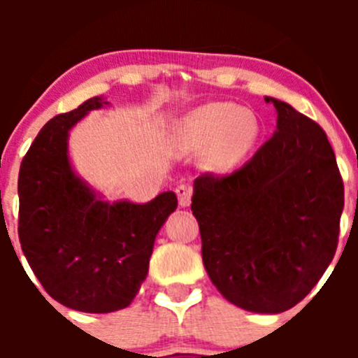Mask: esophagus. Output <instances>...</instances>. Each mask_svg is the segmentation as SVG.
Listing matches in <instances>:
<instances>
[{
    "mask_svg": "<svg viewBox=\"0 0 358 358\" xmlns=\"http://www.w3.org/2000/svg\"><path fill=\"white\" fill-rule=\"evenodd\" d=\"M176 196H178V204L182 208H187L190 206V199H192V187L189 183H182V185L176 187Z\"/></svg>",
    "mask_w": 358,
    "mask_h": 358,
    "instance_id": "34e87169",
    "label": "esophagus"
}]
</instances>
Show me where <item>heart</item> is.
<instances>
[{
  "mask_svg": "<svg viewBox=\"0 0 358 358\" xmlns=\"http://www.w3.org/2000/svg\"><path fill=\"white\" fill-rule=\"evenodd\" d=\"M259 131L262 128L255 112L232 102H215L187 115L178 135L187 149L213 145V162L216 166H232L255 147Z\"/></svg>",
  "mask_w": 358,
  "mask_h": 358,
  "instance_id": "1",
  "label": "heart"
}]
</instances>
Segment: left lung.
Here are the masks:
<instances>
[{
    "label": "left lung",
    "instance_id": "obj_1",
    "mask_svg": "<svg viewBox=\"0 0 358 358\" xmlns=\"http://www.w3.org/2000/svg\"><path fill=\"white\" fill-rule=\"evenodd\" d=\"M277 131L230 175L194 182L202 262L216 289L256 313L292 308L313 289L338 248L345 187L326 131L289 103Z\"/></svg>",
    "mask_w": 358,
    "mask_h": 358
}]
</instances>
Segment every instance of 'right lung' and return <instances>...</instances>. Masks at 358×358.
Segmentation results:
<instances>
[{
    "label": "right lung",
    "instance_id": "add662e5",
    "mask_svg": "<svg viewBox=\"0 0 358 358\" xmlns=\"http://www.w3.org/2000/svg\"><path fill=\"white\" fill-rule=\"evenodd\" d=\"M100 96L50 119L19 173V239L45 291L72 310L109 313L126 308L149 272L154 241L176 209L173 192L147 204L103 202L72 171L69 129Z\"/></svg>",
    "mask_w": 358,
    "mask_h": 358
}]
</instances>
